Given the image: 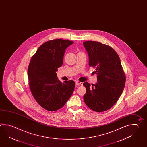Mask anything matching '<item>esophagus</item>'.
Listing matches in <instances>:
<instances>
[{"label":"esophagus","instance_id":"34e87169","mask_svg":"<svg viewBox=\"0 0 147 147\" xmlns=\"http://www.w3.org/2000/svg\"><path fill=\"white\" fill-rule=\"evenodd\" d=\"M75 82H76V85L77 86H78V85H82L83 84V83L80 82H79V81H76Z\"/></svg>","mask_w":147,"mask_h":147}]
</instances>
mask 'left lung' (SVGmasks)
Masks as SVG:
<instances>
[{"instance_id":"obj_1","label":"left lung","mask_w":147,"mask_h":147,"mask_svg":"<svg viewBox=\"0 0 147 147\" xmlns=\"http://www.w3.org/2000/svg\"><path fill=\"white\" fill-rule=\"evenodd\" d=\"M89 58V66L95 69L97 83L85 82L84 102L93 111L102 112L112 107L124 89L126 76L120 59L113 48L99 42H83Z\"/></svg>"}]
</instances>
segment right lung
<instances>
[{
  "label": "right lung",
  "mask_w": 147,
  "mask_h": 147,
  "mask_svg": "<svg viewBox=\"0 0 147 147\" xmlns=\"http://www.w3.org/2000/svg\"><path fill=\"white\" fill-rule=\"evenodd\" d=\"M73 43L62 39L48 41L38 48L30 60L28 75L31 92L39 105L48 111L62 108L74 90V81L62 83L56 73L63 64L65 49Z\"/></svg>",
  "instance_id": "obj_1"
}]
</instances>
